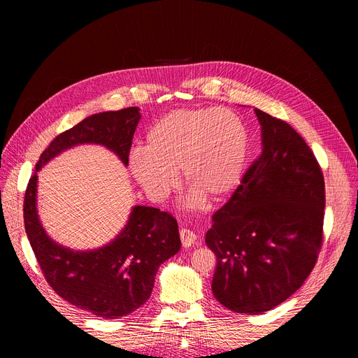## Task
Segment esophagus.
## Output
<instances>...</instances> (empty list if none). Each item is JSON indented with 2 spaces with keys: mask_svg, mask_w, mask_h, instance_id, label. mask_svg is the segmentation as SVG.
Segmentation results:
<instances>
[{
  "mask_svg": "<svg viewBox=\"0 0 358 358\" xmlns=\"http://www.w3.org/2000/svg\"><path fill=\"white\" fill-rule=\"evenodd\" d=\"M180 239H182V245L185 246V248H189V246H192L196 242L198 236L194 231H190L187 228H182L180 229Z\"/></svg>",
  "mask_w": 358,
  "mask_h": 358,
  "instance_id": "obj_1",
  "label": "esophagus"
}]
</instances>
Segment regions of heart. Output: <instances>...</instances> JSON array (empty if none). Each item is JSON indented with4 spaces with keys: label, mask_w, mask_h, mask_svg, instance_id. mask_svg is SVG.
<instances>
[{
    "label": "heart",
    "mask_w": 358,
    "mask_h": 358,
    "mask_svg": "<svg viewBox=\"0 0 358 358\" xmlns=\"http://www.w3.org/2000/svg\"><path fill=\"white\" fill-rule=\"evenodd\" d=\"M251 152L243 119L227 107L176 108L146 131L129 168L153 201L168 199L179 186V171L195 202L228 199L241 185Z\"/></svg>",
    "instance_id": "heart-1"
}]
</instances>
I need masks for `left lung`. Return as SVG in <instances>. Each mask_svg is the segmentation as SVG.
Here are the masks:
<instances>
[{
	"label": "left lung",
	"instance_id": "obj_1",
	"mask_svg": "<svg viewBox=\"0 0 358 358\" xmlns=\"http://www.w3.org/2000/svg\"><path fill=\"white\" fill-rule=\"evenodd\" d=\"M255 115L262 152L206 232L216 257L212 292L239 314H262L291 296L322 242L325 186L313 150L284 120Z\"/></svg>",
	"mask_w": 358,
	"mask_h": 358
}]
</instances>
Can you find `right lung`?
I'll return each mask as SVG.
<instances>
[{"instance_id": "right-lung-1", "label": "right lung", "mask_w": 358, "mask_h": 358, "mask_svg": "<svg viewBox=\"0 0 358 358\" xmlns=\"http://www.w3.org/2000/svg\"><path fill=\"white\" fill-rule=\"evenodd\" d=\"M139 107L103 112L63 131L41 153L24 198V227L50 287L71 306L96 317H126L149 299L159 266L180 250L176 219L157 208L137 205L119 235L101 248L74 251L52 241L37 212V172L77 145L94 143L129 163Z\"/></svg>"}]
</instances>
